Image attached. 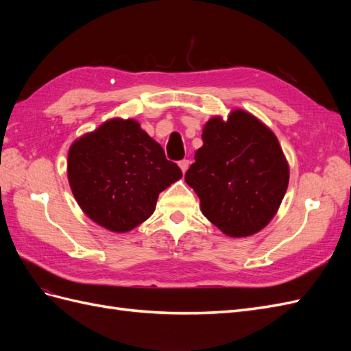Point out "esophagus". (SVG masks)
<instances>
[{
    "label": "esophagus",
    "instance_id": "esophagus-1",
    "mask_svg": "<svg viewBox=\"0 0 351 351\" xmlns=\"http://www.w3.org/2000/svg\"><path fill=\"white\" fill-rule=\"evenodd\" d=\"M178 165H180V168H182V171L183 173H186L187 169H189V165H190V161L189 159H182V161L178 162Z\"/></svg>",
    "mask_w": 351,
    "mask_h": 351
}]
</instances>
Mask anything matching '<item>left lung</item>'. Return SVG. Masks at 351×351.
I'll list each match as a JSON object with an SVG mask.
<instances>
[{"label": "left lung", "mask_w": 351, "mask_h": 351, "mask_svg": "<svg viewBox=\"0 0 351 351\" xmlns=\"http://www.w3.org/2000/svg\"><path fill=\"white\" fill-rule=\"evenodd\" d=\"M204 145L184 176L202 214L230 237L262 230L289 186V164L275 134L252 114L236 110L227 121L210 119Z\"/></svg>", "instance_id": "left-lung-1"}]
</instances>
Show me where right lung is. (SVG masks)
Instances as JSON below:
<instances>
[{
  "label": "right lung",
  "mask_w": 351,
  "mask_h": 351,
  "mask_svg": "<svg viewBox=\"0 0 351 351\" xmlns=\"http://www.w3.org/2000/svg\"><path fill=\"white\" fill-rule=\"evenodd\" d=\"M67 174L79 206L110 231L125 232L149 218L158 195L183 173L134 120H110L74 142Z\"/></svg>",
  "instance_id": "obj_1"
}]
</instances>
